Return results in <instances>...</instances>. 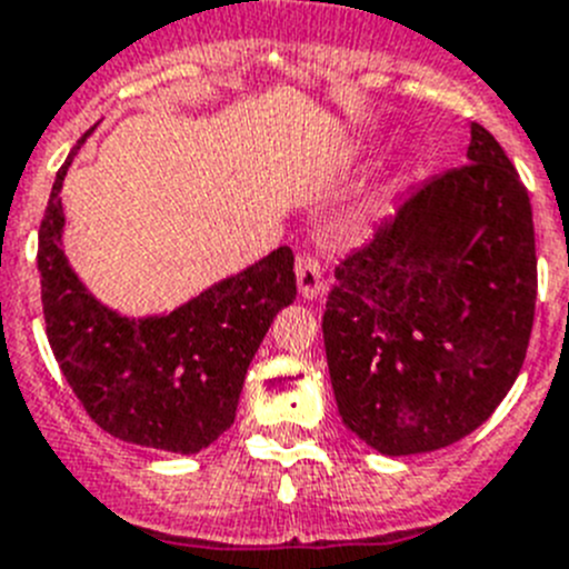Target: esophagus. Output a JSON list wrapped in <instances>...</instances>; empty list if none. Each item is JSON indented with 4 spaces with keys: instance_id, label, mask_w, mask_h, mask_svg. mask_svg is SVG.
Segmentation results:
<instances>
[{
    "instance_id": "34e87169",
    "label": "esophagus",
    "mask_w": 569,
    "mask_h": 569,
    "mask_svg": "<svg viewBox=\"0 0 569 569\" xmlns=\"http://www.w3.org/2000/svg\"><path fill=\"white\" fill-rule=\"evenodd\" d=\"M296 279H299V293L305 299H316L323 293L321 279V259L316 253H299L296 259Z\"/></svg>"
}]
</instances>
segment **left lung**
Segmentation results:
<instances>
[{
  "mask_svg": "<svg viewBox=\"0 0 569 569\" xmlns=\"http://www.w3.org/2000/svg\"><path fill=\"white\" fill-rule=\"evenodd\" d=\"M467 156L335 268L321 323L335 402L382 456L441 450L478 430L531 340V198L478 122Z\"/></svg>",
  "mask_w": 569,
  "mask_h": 569,
  "instance_id": "8db88e82",
  "label": "left lung"
}]
</instances>
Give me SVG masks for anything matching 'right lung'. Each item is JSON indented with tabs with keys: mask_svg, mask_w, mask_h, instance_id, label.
Wrapping results in <instances>:
<instances>
[{
	"mask_svg": "<svg viewBox=\"0 0 569 569\" xmlns=\"http://www.w3.org/2000/svg\"><path fill=\"white\" fill-rule=\"evenodd\" d=\"M83 139L58 170L38 231L52 355L86 413L113 438L183 456L200 452L231 427L270 321L296 299L293 251L276 248L170 316L128 321L106 310L61 251V183Z\"/></svg>",
	"mask_w": 569,
	"mask_h": 569,
	"instance_id": "obj_1",
	"label": "right lung"
}]
</instances>
